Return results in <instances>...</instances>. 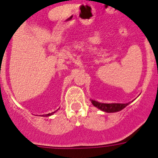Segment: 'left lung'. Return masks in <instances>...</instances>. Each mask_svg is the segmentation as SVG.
<instances>
[{"mask_svg": "<svg viewBox=\"0 0 158 158\" xmlns=\"http://www.w3.org/2000/svg\"><path fill=\"white\" fill-rule=\"evenodd\" d=\"M95 107L106 113H114L124 109L129 103H102L94 100H90Z\"/></svg>", "mask_w": 158, "mask_h": 158, "instance_id": "1", "label": "left lung"}]
</instances>
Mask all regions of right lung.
<instances>
[{
  "label": "right lung",
  "instance_id": "obj_1",
  "mask_svg": "<svg viewBox=\"0 0 158 158\" xmlns=\"http://www.w3.org/2000/svg\"><path fill=\"white\" fill-rule=\"evenodd\" d=\"M55 112H52V113H48V114H45V116H51V115L52 114H53V113H54Z\"/></svg>",
  "mask_w": 158,
  "mask_h": 158
}]
</instances>
